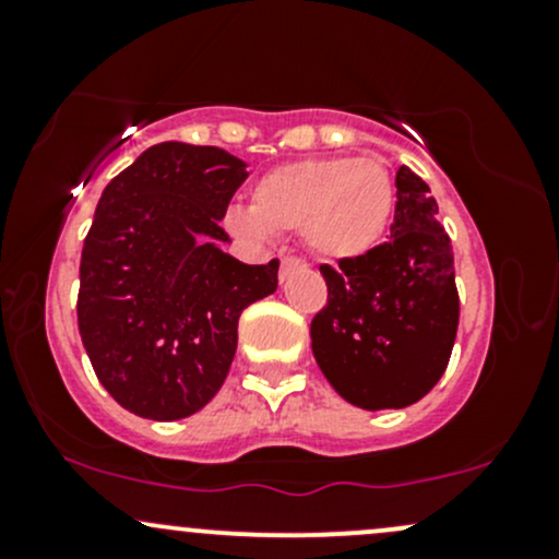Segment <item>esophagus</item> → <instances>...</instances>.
<instances>
[{
    "label": "esophagus",
    "instance_id": "1",
    "mask_svg": "<svg viewBox=\"0 0 559 559\" xmlns=\"http://www.w3.org/2000/svg\"><path fill=\"white\" fill-rule=\"evenodd\" d=\"M299 267H307V262L301 258H281V281L292 271H299Z\"/></svg>",
    "mask_w": 559,
    "mask_h": 559
}]
</instances>
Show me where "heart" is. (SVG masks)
<instances>
[{"mask_svg":"<svg viewBox=\"0 0 559 559\" xmlns=\"http://www.w3.org/2000/svg\"><path fill=\"white\" fill-rule=\"evenodd\" d=\"M394 181L373 157H310L278 165L254 183L249 207H230L226 223L247 239L301 228L310 252L325 260L362 258L386 234Z\"/></svg>","mask_w":559,"mask_h":559,"instance_id":"heart-1","label":"heart"}]
</instances>
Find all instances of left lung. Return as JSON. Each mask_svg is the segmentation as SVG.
<instances>
[{
    "label": "left lung",
    "instance_id": "8db88e82",
    "mask_svg": "<svg viewBox=\"0 0 559 559\" xmlns=\"http://www.w3.org/2000/svg\"><path fill=\"white\" fill-rule=\"evenodd\" d=\"M431 189L396 170L391 239L362 258L320 265L329 301L312 318V355L362 409L415 404L444 376L460 323L454 254Z\"/></svg>",
    "mask_w": 559,
    "mask_h": 559
}]
</instances>
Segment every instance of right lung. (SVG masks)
Segmentation results:
<instances>
[{"label": "right lung", "instance_id": "add662e5", "mask_svg": "<svg viewBox=\"0 0 559 559\" xmlns=\"http://www.w3.org/2000/svg\"><path fill=\"white\" fill-rule=\"evenodd\" d=\"M247 165L163 141L107 183L81 252L79 331L99 383L128 413L181 420L226 381L243 307L278 286V260L221 249Z\"/></svg>", "mask_w": 559, "mask_h": 559}]
</instances>
